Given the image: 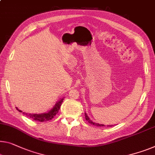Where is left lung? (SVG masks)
Wrapping results in <instances>:
<instances>
[{
	"mask_svg": "<svg viewBox=\"0 0 155 155\" xmlns=\"http://www.w3.org/2000/svg\"><path fill=\"white\" fill-rule=\"evenodd\" d=\"M85 118H86V120H87L89 123H91V125H96V126H98V127H104V126H105V125H103V124H99V123L93 122V121L91 120V119H90V118L89 117V116H88L87 113H85ZM107 126H108V127H112L113 125H107Z\"/></svg>",
	"mask_w": 155,
	"mask_h": 155,
	"instance_id": "left-lung-1",
	"label": "left lung"
}]
</instances>
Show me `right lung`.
<instances>
[{
    "mask_svg": "<svg viewBox=\"0 0 155 155\" xmlns=\"http://www.w3.org/2000/svg\"><path fill=\"white\" fill-rule=\"evenodd\" d=\"M64 97L56 102L55 104H54V107L52 108L51 110H49L48 112L42 113V114H29V113H25L23 112V114L26 115L28 118H30L32 120L39 121V122H44V121H48L50 120H52V118H54V116L56 115L58 113V111L60 109V107L62 104ZM16 109L19 111V112H22V111L18 109L17 107H16Z\"/></svg>",
    "mask_w": 155,
    "mask_h": 155,
    "instance_id": "obj_1",
    "label": "right lung"
}]
</instances>
